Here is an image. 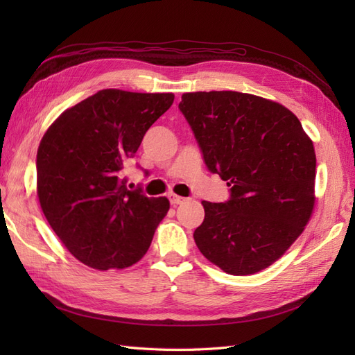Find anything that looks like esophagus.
I'll use <instances>...</instances> for the list:
<instances>
[{
  "label": "esophagus",
  "instance_id": "1",
  "mask_svg": "<svg viewBox=\"0 0 355 355\" xmlns=\"http://www.w3.org/2000/svg\"><path fill=\"white\" fill-rule=\"evenodd\" d=\"M168 200H170V204H171V206H179V204H182V202H185V201H187V198H184V197H179V196H175V194H170V196H168Z\"/></svg>",
  "mask_w": 355,
  "mask_h": 355
}]
</instances>
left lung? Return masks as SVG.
<instances>
[{
	"mask_svg": "<svg viewBox=\"0 0 355 355\" xmlns=\"http://www.w3.org/2000/svg\"><path fill=\"white\" fill-rule=\"evenodd\" d=\"M179 110L207 168L230 187L225 202L202 201L197 247L228 274L265 270L302 234L313 213V142L293 112L259 96L185 93Z\"/></svg>",
	"mask_w": 355,
	"mask_h": 355,
	"instance_id": "left-lung-1",
	"label": "left lung"
}]
</instances>
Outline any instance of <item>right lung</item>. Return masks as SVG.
I'll list each match as a JSON object with an SVG mask.
<instances>
[{
	"label": "right lung",
	"mask_w": 355,
	"mask_h": 355,
	"mask_svg": "<svg viewBox=\"0 0 355 355\" xmlns=\"http://www.w3.org/2000/svg\"><path fill=\"white\" fill-rule=\"evenodd\" d=\"M173 99L171 93L101 90L67 110L42 136L37 153L41 209L84 265L123 270L151 245L170 202L149 198L141 188L127 189L123 167Z\"/></svg>",
	"instance_id": "1"
}]
</instances>
